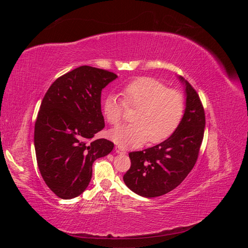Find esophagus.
Wrapping results in <instances>:
<instances>
[{"label":"esophagus","instance_id":"1","mask_svg":"<svg viewBox=\"0 0 248 248\" xmlns=\"http://www.w3.org/2000/svg\"><path fill=\"white\" fill-rule=\"evenodd\" d=\"M115 151H116V153H118V154H125V153H126L125 150H124L123 148H121V147H119V146L115 148Z\"/></svg>","mask_w":248,"mask_h":248}]
</instances>
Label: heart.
<instances>
[{"instance_id":"1","label":"heart","mask_w":248,"mask_h":248,"mask_svg":"<svg viewBox=\"0 0 248 248\" xmlns=\"http://www.w3.org/2000/svg\"><path fill=\"white\" fill-rule=\"evenodd\" d=\"M122 98L108 94L103 102L108 122L117 125L122 121L126 106L137 108L134 123L118 126L109 131V138L122 147H137L148 140L161 142L169 139L181 123L185 103L182 94L168 89L153 78H139L123 89Z\"/></svg>"}]
</instances>
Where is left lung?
<instances>
[{
    "label": "left lung",
    "mask_w": 248,
    "mask_h": 248,
    "mask_svg": "<svg viewBox=\"0 0 248 248\" xmlns=\"http://www.w3.org/2000/svg\"><path fill=\"white\" fill-rule=\"evenodd\" d=\"M178 78L185 87L186 101L177 130L158 145L129 153L131 167L123 180L141 197H160L175 189L198 159L205 131V111L196 90L182 77Z\"/></svg>",
    "instance_id": "left-lung-1"
}]
</instances>
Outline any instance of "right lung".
Returning a JSON list of instances; mask_svg holds the SVG:
<instances>
[{
  "mask_svg": "<svg viewBox=\"0 0 248 248\" xmlns=\"http://www.w3.org/2000/svg\"><path fill=\"white\" fill-rule=\"evenodd\" d=\"M117 74L80 66L60 77L43 97L35 123L36 158L44 182L57 197L70 200L86 190L92 166L114 144L91 140L104 128L101 91Z\"/></svg>",
  "mask_w": 248,
  "mask_h": 248,
  "instance_id": "add662e5",
  "label": "right lung"
}]
</instances>
